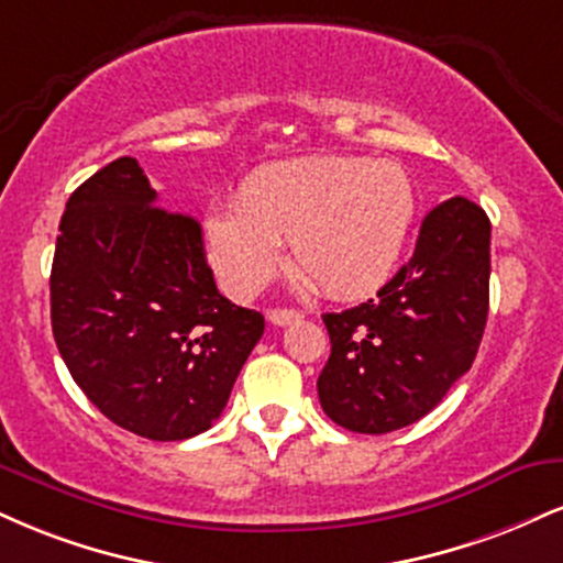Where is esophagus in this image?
Wrapping results in <instances>:
<instances>
[{"label": "esophagus", "instance_id": "1", "mask_svg": "<svg viewBox=\"0 0 563 563\" xmlns=\"http://www.w3.org/2000/svg\"><path fill=\"white\" fill-rule=\"evenodd\" d=\"M267 317H269V322L277 324V328H283V324L299 322L303 314H301V311H296V309H269Z\"/></svg>", "mask_w": 563, "mask_h": 563}]
</instances>
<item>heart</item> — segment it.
Listing matches in <instances>:
<instances>
[{
	"label": "heart",
	"instance_id": "heart-1",
	"mask_svg": "<svg viewBox=\"0 0 563 563\" xmlns=\"http://www.w3.org/2000/svg\"><path fill=\"white\" fill-rule=\"evenodd\" d=\"M417 191L398 162L301 157L256 167L239 207L209 209L207 252L230 294H252L275 273L280 243L328 296L375 290L396 267Z\"/></svg>",
	"mask_w": 563,
	"mask_h": 563
}]
</instances>
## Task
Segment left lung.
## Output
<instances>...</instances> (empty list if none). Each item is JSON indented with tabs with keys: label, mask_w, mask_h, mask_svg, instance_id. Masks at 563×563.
<instances>
[{
	"label": "left lung",
	"mask_w": 563,
	"mask_h": 563,
	"mask_svg": "<svg viewBox=\"0 0 563 563\" xmlns=\"http://www.w3.org/2000/svg\"><path fill=\"white\" fill-rule=\"evenodd\" d=\"M490 301V220L464 196L438 205L415 256L375 299L322 314L330 358L317 393L324 415L364 435L430 415L470 372Z\"/></svg>",
	"instance_id": "8db88e82"
}]
</instances>
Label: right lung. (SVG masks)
I'll list each match as a JSON object with an SVG mask.
<instances>
[{
	"instance_id": "1",
	"label": "right lung",
	"mask_w": 563,
	"mask_h": 563,
	"mask_svg": "<svg viewBox=\"0 0 563 563\" xmlns=\"http://www.w3.org/2000/svg\"><path fill=\"white\" fill-rule=\"evenodd\" d=\"M49 290L73 380L118 428L148 440L212 428L264 333L260 311L217 290L199 222L157 207L133 157L67 199Z\"/></svg>"
}]
</instances>
